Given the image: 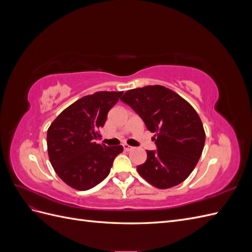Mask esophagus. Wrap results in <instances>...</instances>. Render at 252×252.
Segmentation results:
<instances>
[{"mask_svg":"<svg viewBox=\"0 0 252 252\" xmlns=\"http://www.w3.org/2000/svg\"><path fill=\"white\" fill-rule=\"evenodd\" d=\"M123 147H124V149H125L126 151H130V150H132V149H133V147L129 146V145H127V144H124V145H123Z\"/></svg>","mask_w":252,"mask_h":252,"instance_id":"1","label":"esophagus"}]
</instances>
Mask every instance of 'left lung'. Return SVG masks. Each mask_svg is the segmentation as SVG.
Segmentation results:
<instances>
[{
    "label": "left lung",
    "mask_w": 252,
    "mask_h": 252,
    "mask_svg": "<svg viewBox=\"0 0 252 252\" xmlns=\"http://www.w3.org/2000/svg\"><path fill=\"white\" fill-rule=\"evenodd\" d=\"M121 100L139 114L158 150L136 167L141 177L159 189L184 182L201 158L205 130L199 114L181 95L161 85L128 90Z\"/></svg>",
    "instance_id": "1"
}]
</instances>
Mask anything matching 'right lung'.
Returning <instances> with one entry per match:
<instances>
[{"mask_svg": "<svg viewBox=\"0 0 252 252\" xmlns=\"http://www.w3.org/2000/svg\"><path fill=\"white\" fill-rule=\"evenodd\" d=\"M123 91H97L61 112L47 130L49 161L60 179L77 190H88L106 179L123 146L96 144L98 130Z\"/></svg>", "mask_w": 252, "mask_h": 252, "instance_id": "1", "label": "right lung"}]
</instances>
